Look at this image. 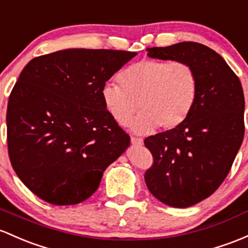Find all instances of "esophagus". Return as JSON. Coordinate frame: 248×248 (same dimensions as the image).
<instances>
[{
    "label": "esophagus",
    "mask_w": 248,
    "mask_h": 248,
    "mask_svg": "<svg viewBox=\"0 0 248 248\" xmlns=\"http://www.w3.org/2000/svg\"><path fill=\"white\" fill-rule=\"evenodd\" d=\"M131 143H132V145H136V146H140V145H143V140H142V138L131 137Z\"/></svg>",
    "instance_id": "obj_1"
}]
</instances>
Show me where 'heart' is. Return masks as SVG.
I'll use <instances>...</instances> for the list:
<instances>
[{
    "instance_id": "heart-1",
    "label": "heart",
    "mask_w": 248,
    "mask_h": 248,
    "mask_svg": "<svg viewBox=\"0 0 248 248\" xmlns=\"http://www.w3.org/2000/svg\"><path fill=\"white\" fill-rule=\"evenodd\" d=\"M119 82L103 86L104 106L117 123L127 125L140 105L142 112L131 125L140 135L182 124L198 93L195 72L181 61L140 60L119 74Z\"/></svg>"
}]
</instances>
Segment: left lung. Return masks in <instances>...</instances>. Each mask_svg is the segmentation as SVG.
I'll use <instances>...</instances> for the list:
<instances>
[{"label": "left lung", "mask_w": 248, "mask_h": 248, "mask_svg": "<svg viewBox=\"0 0 248 248\" xmlns=\"http://www.w3.org/2000/svg\"><path fill=\"white\" fill-rule=\"evenodd\" d=\"M148 57L186 62L198 93L182 124L145 138L154 156L146 187L157 200L186 208L212 195L230 172L245 134L241 82L223 58L198 42L148 48Z\"/></svg>", "instance_id": "left-lung-1"}]
</instances>
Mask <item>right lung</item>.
Masks as SVG:
<instances>
[{
  "instance_id": "obj_1",
  "label": "right lung",
  "mask_w": 248,
  "mask_h": 248,
  "mask_svg": "<svg viewBox=\"0 0 248 248\" xmlns=\"http://www.w3.org/2000/svg\"><path fill=\"white\" fill-rule=\"evenodd\" d=\"M136 54L70 48L35 58L21 72L8 100V153L40 199L57 206L85 201L130 146L102 89Z\"/></svg>"
}]
</instances>
